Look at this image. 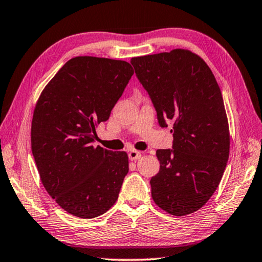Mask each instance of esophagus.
Returning <instances> with one entry per match:
<instances>
[{"label": "esophagus", "mask_w": 262, "mask_h": 262, "mask_svg": "<svg viewBox=\"0 0 262 262\" xmlns=\"http://www.w3.org/2000/svg\"><path fill=\"white\" fill-rule=\"evenodd\" d=\"M128 157H129V160L135 161L142 157V153L140 151H130L128 153Z\"/></svg>", "instance_id": "esophagus-1"}]
</instances>
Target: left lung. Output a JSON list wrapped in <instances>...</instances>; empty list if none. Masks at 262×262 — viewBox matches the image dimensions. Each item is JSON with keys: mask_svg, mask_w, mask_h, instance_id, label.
I'll list each match as a JSON object with an SVG mask.
<instances>
[{"mask_svg": "<svg viewBox=\"0 0 262 262\" xmlns=\"http://www.w3.org/2000/svg\"><path fill=\"white\" fill-rule=\"evenodd\" d=\"M158 121L172 120V148L158 150L160 170L150 181L153 201L171 216L201 209L216 191L229 157L222 92L204 60L188 50L132 58Z\"/></svg>", "mask_w": 262, "mask_h": 262, "instance_id": "1", "label": "left lung"}]
</instances>
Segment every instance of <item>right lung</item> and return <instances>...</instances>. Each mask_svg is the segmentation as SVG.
Returning a JSON list of instances; mask_svg holds the SVG:
<instances>
[{
    "instance_id": "obj_1",
    "label": "right lung",
    "mask_w": 262,
    "mask_h": 262,
    "mask_svg": "<svg viewBox=\"0 0 262 262\" xmlns=\"http://www.w3.org/2000/svg\"><path fill=\"white\" fill-rule=\"evenodd\" d=\"M121 60L76 56L45 86L32 120V152L40 181L64 211L99 217L116 203L128 172L127 153L94 146L95 127L132 78Z\"/></svg>"
}]
</instances>
